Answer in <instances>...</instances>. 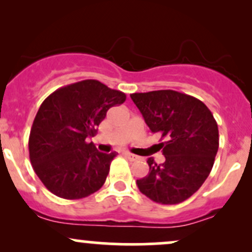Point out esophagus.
<instances>
[{
    "label": "esophagus",
    "instance_id": "1",
    "mask_svg": "<svg viewBox=\"0 0 252 252\" xmlns=\"http://www.w3.org/2000/svg\"><path fill=\"white\" fill-rule=\"evenodd\" d=\"M124 156H126V158H129L130 161H136V160H137V158H138V156L131 154V153H129V152L124 153Z\"/></svg>",
    "mask_w": 252,
    "mask_h": 252
}]
</instances>
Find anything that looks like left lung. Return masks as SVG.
<instances>
[{
    "label": "left lung",
    "instance_id": "left-lung-1",
    "mask_svg": "<svg viewBox=\"0 0 252 252\" xmlns=\"http://www.w3.org/2000/svg\"><path fill=\"white\" fill-rule=\"evenodd\" d=\"M152 132L161 134L163 163L149 158V173L136 181L150 200L163 205L185 201L201 187L219 147L218 126L198 98L173 90L130 94Z\"/></svg>",
    "mask_w": 252,
    "mask_h": 252
}]
</instances>
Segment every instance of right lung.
Segmentation results:
<instances>
[{
    "instance_id": "1",
    "label": "right lung",
    "mask_w": 252,
    "mask_h": 252,
    "mask_svg": "<svg viewBox=\"0 0 252 252\" xmlns=\"http://www.w3.org/2000/svg\"><path fill=\"white\" fill-rule=\"evenodd\" d=\"M126 98L123 92L88 79L58 89L43 100L28 149L34 172L50 192L76 200L103 186L117 153L98 152L86 138L97 134L106 111Z\"/></svg>"
}]
</instances>
